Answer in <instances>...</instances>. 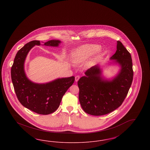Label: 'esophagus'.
I'll use <instances>...</instances> for the list:
<instances>
[{
	"label": "esophagus",
	"mask_w": 150,
	"mask_h": 150,
	"mask_svg": "<svg viewBox=\"0 0 150 150\" xmlns=\"http://www.w3.org/2000/svg\"><path fill=\"white\" fill-rule=\"evenodd\" d=\"M80 79V76H79V75H77V76H75V81L76 82H77L79 80V79Z\"/></svg>",
	"instance_id": "obj_1"
}]
</instances>
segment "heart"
I'll list each match as a JSON object with an SVG mask.
<instances>
[{
  "mask_svg": "<svg viewBox=\"0 0 150 150\" xmlns=\"http://www.w3.org/2000/svg\"><path fill=\"white\" fill-rule=\"evenodd\" d=\"M98 45L96 44H85L76 48L73 53V61L75 63H81L86 61L93 53H98L100 52L98 49ZM95 58H92L89 62L91 64L94 61Z\"/></svg>",
  "mask_w": 150,
  "mask_h": 150,
  "instance_id": "obj_1",
  "label": "heart"
}]
</instances>
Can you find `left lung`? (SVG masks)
Returning <instances> with one entry per match:
<instances>
[{
    "label": "left lung",
    "mask_w": 150,
    "mask_h": 150,
    "mask_svg": "<svg viewBox=\"0 0 150 150\" xmlns=\"http://www.w3.org/2000/svg\"><path fill=\"white\" fill-rule=\"evenodd\" d=\"M110 64H118L120 70L111 79H105L99 64L85 72L78 82L79 100L86 113L94 116L107 114L120 107L132 85L133 71L132 57L120 41Z\"/></svg>",
    "instance_id": "obj_1"
}]
</instances>
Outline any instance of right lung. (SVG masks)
Wrapping results in <instances>:
<instances>
[{
	"label": "right lung",
	"mask_w": 150,
	"mask_h": 150,
	"mask_svg": "<svg viewBox=\"0 0 150 150\" xmlns=\"http://www.w3.org/2000/svg\"><path fill=\"white\" fill-rule=\"evenodd\" d=\"M61 43L58 40H51L43 45L57 47ZM40 44L39 40H33L18 51L11 68V78L15 93L22 105L37 114L48 115L59 106L63 96L74 83L75 77L56 79L42 84L29 80L24 69L25 59L31 49Z\"/></svg>",
	"instance_id": "obj_1"
}]
</instances>
